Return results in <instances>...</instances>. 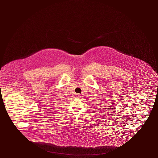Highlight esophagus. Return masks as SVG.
Wrapping results in <instances>:
<instances>
[{"mask_svg": "<svg viewBox=\"0 0 158 158\" xmlns=\"http://www.w3.org/2000/svg\"><path fill=\"white\" fill-rule=\"evenodd\" d=\"M75 96H76V98H80L81 97V96L80 94H76Z\"/></svg>", "mask_w": 158, "mask_h": 158, "instance_id": "34e87169", "label": "esophagus"}]
</instances>
